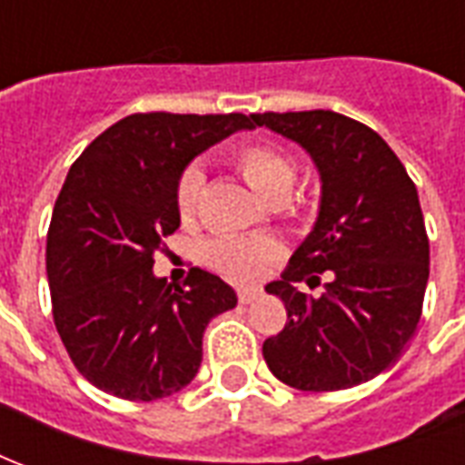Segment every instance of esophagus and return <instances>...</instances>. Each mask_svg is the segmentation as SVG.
<instances>
[{"label": "esophagus", "mask_w": 465, "mask_h": 465, "mask_svg": "<svg viewBox=\"0 0 465 465\" xmlns=\"http://www.w3.org/2000/svg\"><path fill=\"white\" fill-rule=\"evenodd\" d=\"M257 294H260V290H255V287H240L237 300H240V304H250L252 300H257Z\"/></svg>", "instance_id": "1"}]
</instances>
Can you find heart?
<instances>
[{
	"label": "heart",
	"instance_id": "b5f03b06",
	"mask_svg": "<svg viewBox=\"0 0 465 465\" xmlns=\"http://www.w3.org/2000/svg\"><path fill=\"white\" fill-rule=\"evenodd\" d=\"M235 168L252 191L267 203L284 200L292 191L297 168L282 148L272 143H247L235 153ZM203 173L191 165L175 185V205L183 220H191L200 205ZM282 255V245L272 237H218L210 240L203 257L208 267L235 282L255 280L265 267Z\"/></svg>",
	"mask_w": 465,
	"mask_h": 465
}]
</instances>
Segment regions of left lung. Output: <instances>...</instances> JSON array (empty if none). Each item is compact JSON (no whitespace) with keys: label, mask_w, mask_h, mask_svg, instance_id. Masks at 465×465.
Returning <instances> with one entry per match:
<instances>
[{"label":"left lung","mask_w":465,"mask_h":465,"mask_svg":"<svg viewBox=\"0 0 465 465\" xmlns=\"http://www.w3.org/2000/svg\"><path fill=\"white\" fill-rule=\"evenodd\" d=\"M250 118L302 145L322 181L314 228L265 287L287 307V324L262 357L300 391L364 384L394 364L421 320L429 237L416 185L384 138L354 118L322 108ZM322 276V298L296 290Z\"/></svg>","instance_id":"8db88e82"}]
</instances>
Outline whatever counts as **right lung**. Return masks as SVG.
Returning <instances> with one entry per match:
<instances>
[{
	"label": "right lung",
	"instance_id": "add662e5",
	"mask_svg": "<svg viewBox=\"0 0 465 465\" xmlns=\"http://www.w3.org/2000/svg\"><path fill=\"white\" fill-rule=\"evenodd\" d=\"M242 114H134L71 165L46 235L54 324L74 367L128 401L181 391L203 361V331L237 304L218 274L185 284L153 274V255L181 225L175 185L185 165L235 131Z\"/></svg>",
	"mask_w": 465,
	"mask_h": 465
}]
</instances>
